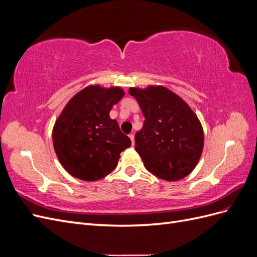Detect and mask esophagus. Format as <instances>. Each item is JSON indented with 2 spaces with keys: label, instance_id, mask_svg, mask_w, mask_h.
Instances as JSON below:
<instances>
[{
  "label": "esophagus",
  "instance_id": "34e87169",
  "mask_svg": "<svg viewBox=\"0 0 257 257\" xmlns=\"http://www.w3.org/2000/svg\"><path fill=\"white\" fill-rule=\"evenodd\" d=\"M130 138H131V141H132V146L134 147V145H135V138H134V135H133V134H131V135H130Z\"/></svg>",
  "mask_w": 257,
  "mask_h": 257
}]
</instances>
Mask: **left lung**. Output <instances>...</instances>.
<instances>
[{
    "label": "left lung",
    "instance_id": "left-lung-1",
    "mask_svg": "<svg viewBox=\"0 0 257 257\" xmlns=\"http://www.w3.org/2000/svg\"><path fill=\"white\" fill-rule=\"evenodd\" d=\"M128 92L146 119L135 135V150L147 170L167 181L190 175L204 148V130L195 112L164 85L130 88Z\"/></svg>",
    "mask_w": 257,
    "mask_h": 257
}]
</instances>
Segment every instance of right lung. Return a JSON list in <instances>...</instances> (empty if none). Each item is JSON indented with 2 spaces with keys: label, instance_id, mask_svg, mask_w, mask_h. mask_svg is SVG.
<instances>
[{
  "label": "right lung",
  "instance_id": "1",
  "mask_svg": "<svg viewBox=\"0 0 257 257\" xmlns=\"http://www.w3.org/2000/svg\"><path fill=\"white\" fill-rule=\"evenodd\" d=\"M124 96L120 87L91 84L75 94L52 128V143L61 165L74 178L96 181L118 165L120 153L131 147L109 112Z\"/></svg>",
  "mask_w": 257,
  "mask_h": 257
}]
</instances>
